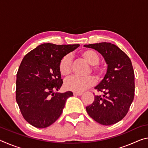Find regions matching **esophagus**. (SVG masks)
<instances>
[{
  "instance_id": "1",
  "label": "esophagus",
  "mask_w": 148,
  "mask_h": 148,
  "mask_svg": "<svg viewBox=\"0 0 148 148\" xmlns=\"http://www.w3.org/2000/svg\"><path fill=\"white\" fill-rule=\"evenodd\" d=\"M82 95V92H74V95H76V96H80V95Z\"/></svg>"
}]
</instances>
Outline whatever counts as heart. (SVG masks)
<instances>
[{
  "mask_svg": "<svg viewBox=\"0 0 148 148\" xmlns=\"http://www.w3.org/2000/svg\"><path fill=\"white\" fill-rule=\"evenodd\" d=\"M81 57L87 64L91 65V72L97 77H100L103 74V69L99 65L100 57L94 50L85 49L81 52ZM59 72L62 76H68L72 71V58L70 56L62 57L59 62ZM95 84V79L91 76L79 77L72 76L64 82V87L69 91L80 92L85 91Z\"/></svg>",
  "mask_w": 148,
  "mask_h": 148,
  "instance_id": "b5f03b06",
  "label": "heart"
}]
</instances>
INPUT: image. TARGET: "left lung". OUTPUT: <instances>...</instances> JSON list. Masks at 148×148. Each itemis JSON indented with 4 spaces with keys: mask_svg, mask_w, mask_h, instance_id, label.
Returning a JSON list of instances; mask_svg holds the SVG:
<instances>
[{
    "mask_svg": "<svg viewBox=\"0 0 148 148\" xmlns=\"http://www.w3.org/2000/svg\"><path fill=\"white\" fill-rule=\"evenodd\" d=\"M84 46L101 53L108 65L103 79L95 87L104 95H95L93 102L86 107V111L100 124L116 123L126 116L134 99V73L131 59L117 46L108 42Z\"/></svg>",
    "mask_w": 148,
    "mask_h": 148,
    "instance_id": "8db88e82",
    "label": "left lung"
}]
</instances>
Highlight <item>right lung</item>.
Here are the masks:
<instances>
[{"instance_id": "1", "label": "right lung", "mask_w": 148, "mask_h": 148, "mask_svg": "<svg viewBox=\"0 0 148 148\" xmlns=\"http://www.w3.org/2000/svg\"><path fill=\"white\" fill-rule=\"evenodd\" d=\"M79 44H42L27 53L17 73L16 101L24 119L37 128H46L61 116L71 91L55 92L62 86L59 62Z\"/></svg>"}]
</instances>
